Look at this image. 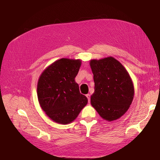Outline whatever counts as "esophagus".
<instances>
[{
  "mask_svg": "<svg viewBox=\"0 0 160 160\" xmlns=\"http://www.w3.org/2000/svg\"><path fill=\"white\" fill-rule=\"evenodd\" d=\"M86 97H87V98H88V102L90 103V95H89V94H87V95H86Z\"/></svg>",
  "mask_w": 160,
  "mask_h": 160,
  "instance_id": "esophagus-1",
  "label": "esophagus"
}]
</instances>
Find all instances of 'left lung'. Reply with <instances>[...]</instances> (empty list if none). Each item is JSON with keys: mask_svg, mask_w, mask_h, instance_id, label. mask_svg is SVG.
<instances>
[{"mask_svg": "<svg viewBox=\"0 0 160 160\" xmlns=\"http://www.w3.org/2000/svg\"><path fill=\"white\" fill-rule=\"evenodd\" d=\"M90 67L95 83L91 105L105 120L119 119L128 110L134 96L133 84L128 72L112 57L91 60Z\"/></svg>", "mask_w": 160, "mask_h": 160, "instance_id": "8db88e82", "label": "left lung"}]
</instances>
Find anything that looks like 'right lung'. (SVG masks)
<instances>
[{"mask_svg":"<svg viewBox=\"0 0 160 160\" xmlns=\"http://www.w3.org/2000/svg\"><path fill=\"white\" fill-rule=\"evenodd\" d=\"M80 59L62 58L43 71L38 81L37 97L42 109L54 122L67 124L74 121L88 103L75 78Z\"/></svg>","mask_w":160,"mask_h":160,"instance_id":"1","label":"right lung"}]
</instances>
